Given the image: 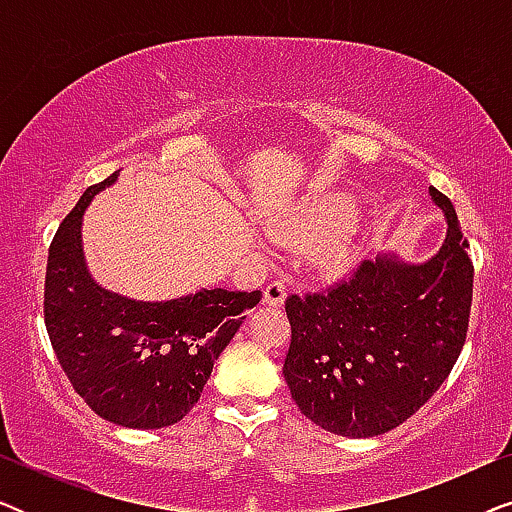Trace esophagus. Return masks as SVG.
Instances as JSON below:
<instances>
[{
	"instance_id": "esophagus-1",
	"label": "esophagus",
	"mask_w": 512,
	"mask_h": 512,
	"mask_svg": "<svg viewBox=\"0 0 512 512\" xmlns=\"http://www.w3.org/2000/svg\"><path fill=\"white\" fill-rule=\"evenodd\" d=\"M284 298H286L284 279H275V282H270L268 286H265V298H263L265 305L279 307V305H284Z\"/></svg>"
}]
</instances>
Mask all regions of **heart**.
<instances>
[{"label": "heart", "instance_id": "obj_1", "mask_svg": "<svg viewBox=\"0 0 512 512\" xmlns=\"http://www.w3.org/2000/svg\"><path fill=\"white\" fill-rule=\"evenodd\" d=\"M349 219V205L345 202H333V205H324V207H314L310 212H305V221L314 223V226H340Z\"/></svg>", "mask_w": 512, "mask_h": 512}]
</instances>
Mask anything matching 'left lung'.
<instances>
[{"label": "left lung", "instance_id": "obj_1", "mask_svg": "<svg viewBox=\"0 0 512 512\" xmlns=\"http://www.w3.org/2000/svg\"><path fill=\"white\" fill-rule=\"evenodd\" d=\"M429 193L447 219L431 261L377 256L326 289L286 298L284 380L321 429L347 438L396 429L436 394L464 349L473 261L450 198Z\"/></svg>", "mask_w": 512, "mask_h": 512}]
</instances>
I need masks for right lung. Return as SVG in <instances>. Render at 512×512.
Returning <instances> with one entry per match:
<instances>
[{
  "mask_svg": "<svg viewBox=\"0 0 512 512\" xmlns=\"http://www.w3.org/2000/svg\"><path fill=\"white\" fill-rule=\"evenodd\" d=\"M118 172L90 186L48 249L44 321L62 370L88 408L128 429H163L200 401L214 361L261 291L205 289L167 303H139L90 279L81 216Z\"/></svg>",
  "mask_w": 512,
  "mask_h": 512,
  "instance_id": "right-lung-1",
  "label": "right lung"
}]
</instances>
